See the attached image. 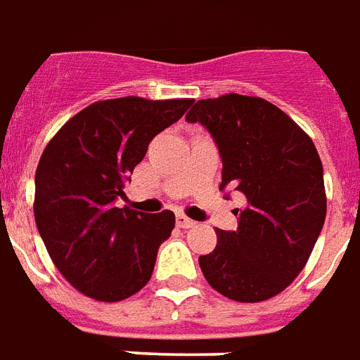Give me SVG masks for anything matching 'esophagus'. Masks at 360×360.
Returning a JSON list of instances; mask_svg holds the SVG:
<instances>
[{
  "label": "esophagus",
  "mask_w": 360,
  "mask_h": 360,
  "mask_svg": "<svg viewBox=\"0 0 360 360\" xmlns=\"http://www.w3.org/2000/svg\"><path fill=\"white\" fill-rule=\"evenodd\" d=\"M177 227H181V229H193L194 225H196V221H193V219H188L187 215H177Z\"/></svg>",
  "instance_id": "esophagus-1"
}]
</instances>
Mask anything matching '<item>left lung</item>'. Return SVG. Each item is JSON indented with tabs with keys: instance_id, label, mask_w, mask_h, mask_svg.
Instances as JSON below:
<instances>
[{
	"instance_id": "1",
	"label": "left lung",
	"mask_w": 360,
	"mask_h": 360,
	"mask_svg": "<svg viewBox=\"0 0 360 360\" xmlns=\"http://www.w3.org/2000/svg\"><path fill=\"white\" fill-rule=\"evenodd\" d=\"M187 122L202 124L219 148L221 191L246 196L238 229H217L214 252L198 257L210 286L229 300L265 302L302 273L326 217L322 162L313 141L262 97L202 98Z\"/></svg>"
}]
</instances>
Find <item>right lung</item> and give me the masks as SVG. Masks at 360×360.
I'll list each match as a JSON object with an SVG mask.
<instances>
[{
  "label": "right lung",
  "mask_w": 360,
  "mask_h": 360,
  "mask_svg": "<svg viewBox=\"0 0 360 360\" xmlns=\"http://www.w3.org/2000/svg\"><path fill=\"white\" fill-rule=\"evenodd\" d=\"M193 98L97 101L53 137L36 169L34 217L55 267L82 294L122 302L150 281L175 215L116 207L148 143Z\"/></svg>",
  "instance_id": "obj_1"
}]
</instances>
